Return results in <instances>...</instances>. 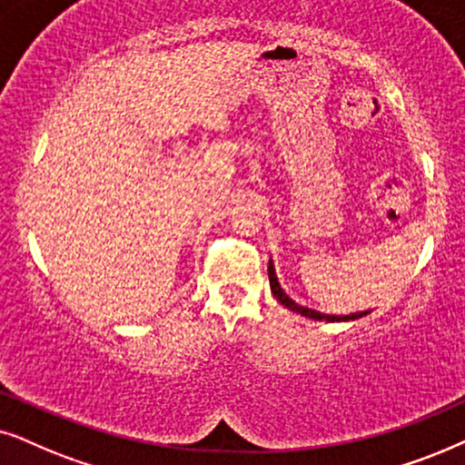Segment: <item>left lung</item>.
Returning <instances> with one entry per match:
<instances>
[{
    "label": "left lung",
    "instance_id": "obj_1",
    "mask_svg": "<svg viewBox=\"0 0 465 465\" xmlns=\"http://www.w3.org/2000/svg\"><path fill=\"white\" fill-rule=\"evenodd\" d=\"M268 276H270V289H272V293H274L276 300L281 302L282 306H287L289 311L302 314V317H308V319H314V321H327V323H333V321H355V319H361L363 314H368V311H366V312L344 314V317H342V314H340V317H336V314H321V312H317V311H312V308L300 306V304H297V302L291 300V297L282 291L281 282H278V278H276L274 263H272V259H270V265H268Z\"/></svg>",
    "mask_w": 465,
    "mask_h": 465
}]
</instances>
